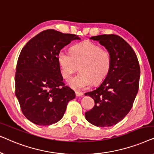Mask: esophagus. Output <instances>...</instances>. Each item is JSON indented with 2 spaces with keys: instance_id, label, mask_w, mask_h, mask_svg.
Segmentation results:
<instances>
[{
  "instance_id": "obj_1",
  "label": "esophagus",
  "mask_w": 154,
  "mask_h": 154,
  "mask_svg": "<svg viewBox=\"0 0 154 154\" xmlns=\"http://www.w3.org/2000/svg\"><path fill=\"white\" fill-rule=\"evenodd\" d=\"M83 95V92H75V96L76 97H82Z\"/></svg>"
}]
</instances>
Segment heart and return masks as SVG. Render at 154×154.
<instances>
[{
	"instance_id": "heart-1",
	"label": "heart",
	"mask_w": 154,
	"mask_h": 154,
	"mask_svg": "<svg viewBox=\"0 0 154 154\" xmlns=\"http://www.w3.org/2000/svg\"><path fill=\"white\" fill-rule=\"evenodd\" d=\"M57 61L64 79H68L78 69L80 72L67 81L74 90H84L92 83L97 85L104 81L111 68L110 52L91 42H84L73 46L71 52L61 50Z\"/></svg>"
}]
</instances>
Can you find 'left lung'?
Segmentation results:
<instances>
[{"instance_id":"1","label":"left lung","mask_w":154,"mask_h":154,"mask_svg":"<svg viewBox=\"0 0 154 154\" xmlns=\"http://www.w3.org/2000/svg\"><path fill=\"white\" fill-rule=\"evenodd\" d=\"M90 39L110 52L112 63L104 81L95 90L85 93L95 104L85 116L92 125L109 127L121 121L132 108L139 89L140 64L131 46L119 35L104 34Z\"/></svg>"}]
</instances>
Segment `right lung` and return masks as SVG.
I'll list each match as a JSON object with an SVG mask.
<instances>
[{"instance_id":"obj_1","label":"right lung","mask_w":154,"mask_h":154,"mask_svg":"<svg viewBox=\"0 0 154 154\" xmlns=\"http://www.w3.org/2000/svg\"><path fill=\"white\" fill-rule=\"evenodd\" d=\"M76 35L48 29L31 38L19 56L15 95L23 114L38 125H50L64 116L75 92L63 83L58 52Z\"/></svg>"}]
</instances>
